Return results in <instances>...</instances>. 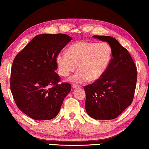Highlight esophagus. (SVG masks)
Masks as SVG:
<instances>
[{
	"label": "esophagus",
	"instance_id": "1",
	"mask_svg": "<svg viewBox=\"0 0 149 149\" xmlns=\"http://www.w3.org/2000/svg\"><path fill=\"white\" fill-rule=\"evenodd\" d=\"M81 86H78V85H73L72 86V88H73V89H75V88H80Z\"/></svg>",
	"mask_w": 149,
	"mask_h": 149
}]
</instances>
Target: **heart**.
Listing matches in <instances>:
<instances>
[{
  "label": "heart",
  "instance_id": "1",
  "mask_svg": "<svg viewBox=\"0 0 149 149\" xmlns=\"http://www.w3.org/2000/svg\"><path fill=\"white\" fill-rule=\"evenodd\" d=\"M112 53V48L107 43L79 41L69 47L67 53H59L55 61L59 74L63 77L74 72L77 65L79 71L70 78L73 83L94 82L105 74Z\"/></svg>",
  "mask_w": 149,
  "mask_h": 149
}]
</instances>
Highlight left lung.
Listing matches in <instances>:
<instances>
[{
	"label": "left lung",
	"mask_w": 149,
	"mask_h": 149,
	"mask_svg": "<svg viewBox=\"0 0 149 149\" xmlns=\"http://www.w3.org/2000/svg\"><path fill=\"white\" fill-rule=\"evenodd\" d=\"M93 37L109 44L112 58L101 78L84 87L85 108L94 119H114L132 103L137 79L136 68L128 51L114 37Z\"/></svg>",
	"instance_id": "8db88e82"
}]
</instances>
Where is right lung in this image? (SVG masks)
<instances>
[{
  "label": "right lung",
  "instance_id": "add662e5",
  "mask_svg": "<svg viewBox=\"0 0 149 149\" xmlns=\"http://www.w3.org/2000/svg\"><path fill=\"white\" fill-rule=\"evenodd\" d=\"M71 40L61 33L38 35L13 61L10 84L13 98L19 109L33 119L54 118L70 92V84H59L55 59Z\"/></svg>",
  "mask_w": 149,
  "mask_h": 149
}]
</instances>
